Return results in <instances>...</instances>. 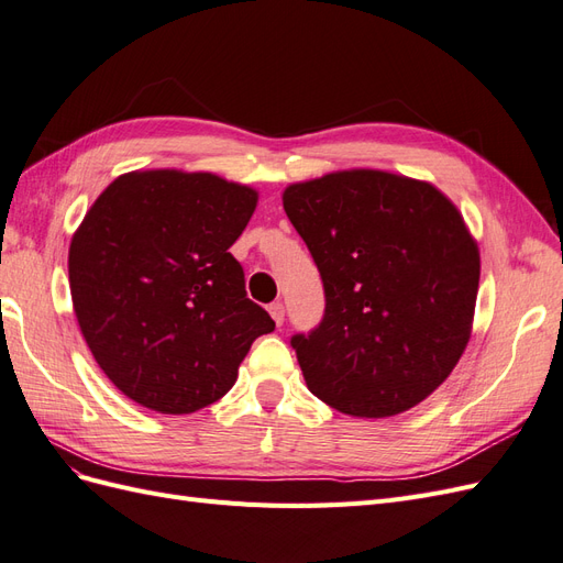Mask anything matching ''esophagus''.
<instances>
[{"label": "esophagus", "instance_id": "obj_1", "mask_svg": "<svg viewBox=\"0 0 563 563\" xmlns=\"http://www.w3.org/2000/svg\"><path fill=\"white\" fill-rule=\"evenodd\" d=\"M267 312H269L272 319H275L277 327H282V323H284V305L282 302H272L269 308H267Z\"/></svg>", "mask_w": 563, "mask_h": 563}]
</instances>
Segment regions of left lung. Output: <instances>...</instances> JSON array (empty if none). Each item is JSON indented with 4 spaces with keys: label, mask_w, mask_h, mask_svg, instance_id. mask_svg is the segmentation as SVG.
<instances>
[{
    "label": "left lung",
    "mask_w": 563,
    "mask_h": 563,
    "mask_svg": "<svg viewBox=\"0 0 563 563\" xmlns=\"http://www.w3.org/2000/svg\"><path fill=\"white\" fill-rule=\"evenodd\" d=\"M284 211L308 244L327 308L296 333L305 383L356 418L408 411L463 356L479 249L434 185L373 168L288 185Z\"/></svg>",
    "instance_id": "left-lung-1"
}]
</instances>
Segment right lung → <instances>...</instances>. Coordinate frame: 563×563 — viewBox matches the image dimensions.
I'll return each instance as SVG.
<instances>
[{
  "label": "right lung",
  "mask_w": 563,
  "mask_h": 563,
  "mask_svg": "<svg viewBox=\"0 0 563 563\" xmlns=\"http://www.w3.org/2000/svg\"><path fill=\"white\" fill-rule=\"evenodd\" d=\"M258 192L176 168L112 180L73 236L75 314L129 399L183 416L225 397L253 340L275 331L230 253Z\"/></svg>",
  "instance_id": "obj_1"
}]
</instances>
